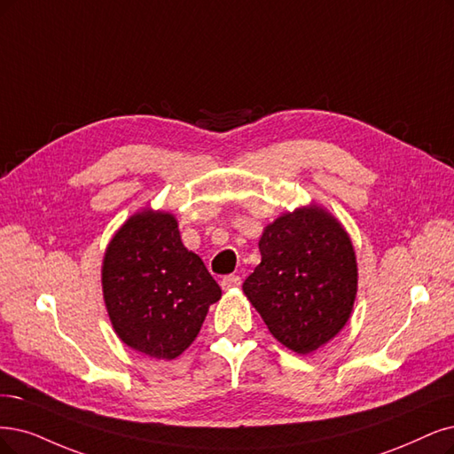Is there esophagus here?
<instances>
[{
  "mask_svg": "<svg viewBox=\"0 0 454 454\" xmlns=\"http://www.w3.org/2000/svg\"><path fill=\"white\" fill-rule=\"evenodd\" d=\"M241 277L239 275H226L223 280H221V286L223 290H236L241 286Z\"/></svg>",
  "mask_w": 454,
  "mask_h": 454,
  "instance_id": "esophagus-1",
  "label": "esophagus"
}]
</instances>
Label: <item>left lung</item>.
Segmentation results:
<instances>
[{
	"mask_svg": "<svg viewBox=\"0 0 454 454\" xmlns=\"http://www.w3.org/2000/svg\"><path fill=\"white\" fill-rule=\"evenodd\" d=\"M262 262L243 292L273 337L299 356L342 331L357 295V262L348 231L320 206L297 207L265 226Z\"/></svg>",
	"mask_w": 454,
	"mask_h": 454,
	"instance_id": "1",
	"label": "left lung"
}]
</instances>
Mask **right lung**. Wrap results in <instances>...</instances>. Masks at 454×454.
Returning <instances> with one entry per match:
<instances>
[{
	"label": "right lung",
	"mask_w": 454,
	"mask_h": 454,
	"mask_svg": "<svg viewBox=\"0 0 454 454\" xmlns=\"http://www.w3.org/2000/svg\"><path fill=\"white\" fill-rule=\"evenodd\" d=\"M103 295L123 344L172 361L194 342L223 292L201 258L181 243L176 216L144 209L106 247Z\"/></svg>",
	"instance_id": "obj_1"
}]
</instances>
